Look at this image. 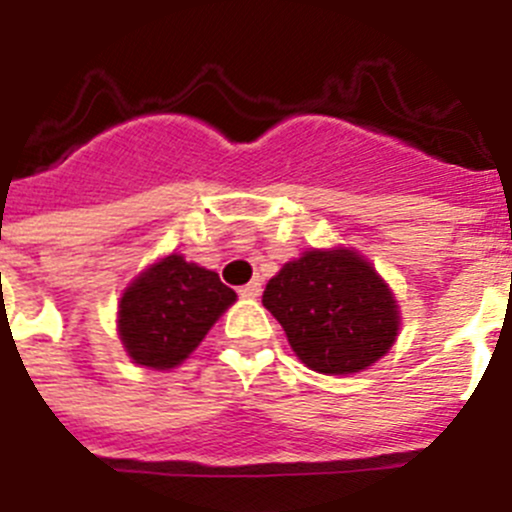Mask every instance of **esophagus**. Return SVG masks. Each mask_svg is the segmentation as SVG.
<instances>
[{
	"label": "esophagus",
	"instance_id": "34e87169",
	"mask_svg": "<svg viewBox=\"0 0 512 512\" xmlns=\"http://www.w3.org/2000/svg\"><path fill=\"white\" fill-rule=\"evenodd\" d=\"M238 292H241V297H259L261 295V284L256 282V279H253V282L243 284V287L238 289Z\"/></svg>",
	"mask_w": 512,
	"mask_h": 512
}]
</instances>
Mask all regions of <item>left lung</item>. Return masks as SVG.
Wrapping results in <instances>:
<instances>
[{"label":"left lung","instance_id":"8db88e82","mask_svg":"<svg viewBox=\"0 0 512 512\" xmlns=\"http://www.w3.org/2000/svg\"><path fill=\"white\" fill-rule=\"evenodd\" d=\"M302 364L320 374H354L392 348L400 310L374 266L348 248H312L282 266L264 289Z\"/></svg>","mask_w":512,"mask_h":512}]
</instances>
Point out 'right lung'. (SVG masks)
<instances>
[{"mask_svg":"<svg viewBox=\"0 0 512 512\" xmlns=\"http://www.w3.org/2000/svg\"><path fill=\"white\" fill-rule=\"evenodd\" d=\"M233 302L235 292L215 271L171 253L122 292L117 333L135 364L174 369Z\"/></svg>","mask_w":512,"mask_h":512,"instance_id":"add662e5","label":"right lung"}]
</instances>
